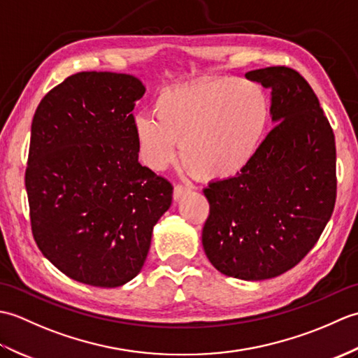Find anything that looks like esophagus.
Returning <instances> with one entry per match:
<instances>
[{
	"label": "esophagus",
	"mask_w": 358,
	"mask_h": 358,
	"mask_svg": "<svg viewBox=\"0 0 358 358\" xmlns=\"http://www.w3.org/2000/svg\"><path fill=\"white\" fill-rule=\"evenodd\" d=\"M191 192V186H186V185H177L173 187V200L178 201L183 199L186 194Z\"/></svg>",
	"instance_id": "34e87169"
}]
</instances>
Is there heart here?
Here are the masks:
<instances>
[{"mask_svg":"<svg viewBox=\"0 0 358 358\" xmlns=\"http://www.w3.org/2000/svg\"><path fill=\"white\" fill-rule=\"evenodd\" d=\"M271 118L266 90L254 81L214 78L162 90L152 113H136L141 162L162 172L177 158L203 180H226L252 162Z\"/></svg>","mask_w":358,"mask_h":358,"instance_id":"1","label":"heart"}]
</instances>
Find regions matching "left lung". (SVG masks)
<instances>
[{
  "label": "left lung",
  "mask_w": 358,
  "mask_h": 358,
  "mask_svg": "<svg viewBox=\"0 0 358 358\" xmlns=\"http://www.w3.org/2000/svg\"><path fill=\"white\" fill-rule=\"evenodd\" d=\"M271 90L275 127L245 171L203 189L209 262L227 277L258 281L301 262L328 224L337 195L336 138L313 87L285 66L250 71Z\"/></svg>",
  "instance_id": "1"
}]
</instances>
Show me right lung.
I'll return each mask as SVG.
<instances>
[{"mask_svg": "<svg viewBox=\"0 0 358 358\" xmlns=\"http://www.w3.org/2000/svg\"><path fill=\"white\" fill-rule=\"evenodd\" d=\"M146 92L127 73L80 72L38 104L26 191L32 234L64 275L117 287L138 275L172 185L138 163L132 110Z\"/></svg>", "mask_w": 358, "mask_h": 358, "instance_id": "right-lung-1", "label": "right lung"}]
</instances>
